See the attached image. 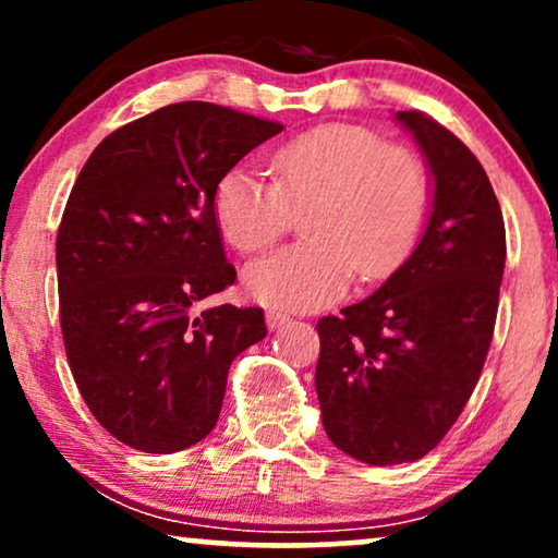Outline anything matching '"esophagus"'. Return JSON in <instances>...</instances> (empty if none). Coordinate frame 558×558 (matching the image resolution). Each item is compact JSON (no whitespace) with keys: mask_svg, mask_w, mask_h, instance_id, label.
Instances as JSON below:
<instances>
[{"mask_svg":"<svg viewBox=\"0 0 558 558\" xmlns=\"http://www.w3.org/2000/svg\"><path fill=\"white\" fill-rule=\"evenodd\" d=\"M287 323H289V315H284V312H277V310L266 312V325H269V330H281Z\"/></svg>","mask_w":558,"mask_h":558,"instance_id":"1","label":"esophagus"}]
</instances>
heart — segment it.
<instances>
[{
	"mask_svg": "<svg viewBox=\"0 0 558 558\" xmlns=\"http://www.w3.org/2000/svg\"><path fill=\"white\" fill-rule=\"evenodd\" d=\"M271 182L233 167L213 190V216L241 254H258L307 208L302 235L248 264V296L277 310H317L345 292L353 274L371 281L396 269L429 213L422 159L371 129L327 124L271 151Z\"/></svg>",
	"mask_w": 558,
	"mask_h": 558,
	"instance_id": "1",
	"label": "heart"
}]
</instances>
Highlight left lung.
Returning <instances> with one entry per match:
<instances>
[{"label":"left lung","instance_id":"8db88e82","mask_svg":"<svg viewBox=\"0 0 558 558\" xmlns=\"http://www.w3.org/2000/svg\"><path fill=\"white\" fill-rule=\"evenodd\" d=\"M432 178V213L378 292L317 323L315 388L327 437L365 464L414 462L439 445L490 350L506 226L477 157L422 111H399Z\"/></svg>","mask_w":558,"mask_h":558}]
</instances>
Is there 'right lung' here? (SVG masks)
<instances>
[{
  "label": "right lung",
  "instance_id": "add662e5",
  "mask_svg": "<svg viewBox=\"0 0 558 558\" xmlns=\"http://www.w3.org/2000/svg\"><path fill=\"white\" fill-rule=\"evenodd\" d=\"M281 129L172 104L106 136L75 180L56 243L65 355L90 414L129 447L208 437L233 357L266 338L264 310L197 304L235 281L213 190Z\"/></svg>",
  "mask_w": 558,
  "mask_h": 558
}]
</instances>
